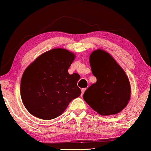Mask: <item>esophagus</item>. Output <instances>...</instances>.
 <instances>
[{"label": "esophagus", "instance_id": "1", "mask_svg": "<svg viewBox=\"0 0 151 151\" xmlns=\"http://www.w3.org/2000/svg\"><path fill=\"white\" fill-rule=\"evenodd\" d=\"M86 90V88H82V89H81V95H83V93L85 92Z\"/></svg>", "mask_w": 151, "mask_h": 151}]
</instances>
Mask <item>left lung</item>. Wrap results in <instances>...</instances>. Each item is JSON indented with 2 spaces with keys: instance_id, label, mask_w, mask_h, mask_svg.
Listing matches in <instances>:
<instances>
[{
  "instance_id": "obj_1",
  "label": "left lung",
  "mask_w": 151,
  "mask_h": 151,
  "mask_svg": "<svg viewBox=\"0 0 151 151\" xmlns=\"http://www.w3.org/2000/svg\"><path fill=\"white\" fill-rule=\"evenodd\" d=\"M89 62L97 82L88 88L83 100L102 116L119 113L130 99L131 87L126 74L115 59L102 49L93 51Z\"/></svg>"
}]
</instances>
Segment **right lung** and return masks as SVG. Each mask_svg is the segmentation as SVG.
<instances>
[{
	"label": "right lung",
	"mask_w": 151,
	"mask_h": 151,
	"mask_svg": "<svg viewBox=\"0 0 151 151\" xmlns=\"http://www.w3.org/2000/svg\"><path fill=\"white\" fill-rule=\"evenodd\" d=\"M74 58L75 55L66 49H53L38 56L25 70L21 97L29 113L40 119H53L81 95L77 86L79 74L68 73Z\"/></svg>",
	"instance_id": "add662e5"
}]
</instances>
